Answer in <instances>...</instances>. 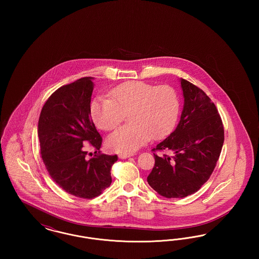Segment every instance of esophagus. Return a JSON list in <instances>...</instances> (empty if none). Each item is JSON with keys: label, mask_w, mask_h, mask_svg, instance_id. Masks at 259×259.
<instances>
[{"label": "esophagus", "mask_w": 259, "mask_h": 259, "mask_svg": "<svg viewBox=\"0 0 259 259\" xmlns=\"http://www.w3.org/2000/svg\"><path fill=\"white\" fill-rule=\"evenodd\" d=\"M133 155H134L133 153H125V152H121L118 156H119V158H120V159H125V158L131 157V156H133Z\"/></svg>", "instance_id": "34e87169"}]
</instances>
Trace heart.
Masks as SVG:
<instances>
[{
  "label": "heart",
  "instance_id": "heart-1",
  "mask_svg": "<svg viewBox=\"0 0 259 259\" xmlns=\"http://www.w3.org/2000/svg\"><path fill=\"white\" fill-rule=\"evenodd\" d=\"M111 99H98L91 104L94 122L105 131L115 129L126 117L130 123L112 133L108 148L131 153L152 139H161L177 122L180 102L169 85L155 87L144 81H127L111 91Z\"/></svg>",
  "mask_w": 259,
  "mask_h": 259
}]
</instances>
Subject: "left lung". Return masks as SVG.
Listing matches in <instances>:
<instances>
[{"label":"left lung","mask_w":259,"mask_h":259,"mask_svg":"<svg viewBox=\"0 0 259 259\" xmlns=\"http://www.w3.org/2000/svg\"><path fill=\"white\" fill-rule=\"evenodd\" d=\"M185 97L181 120L154 151L148 183L166 198H184L198 191L210 177L222 152L224 129L215 105L199 87L182 78ZM156 151L169 154L157 156Z\"/></svg>","instance_id":"obj_1"}]
</instances>
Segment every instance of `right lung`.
Here are the masks:
<instances>
[{"label": "right lung", "instance_id": "add662e5", "mask_svg": "<svg viewBox=\"0 0 259 259\" xmlns=\"http://www.w3.org/2000/svg\"><path fill=\"white\" fill-rule=\"evenodd\" d=\"M91 76L58 88L44 105L37 125L40 155L51 179L71 195L99 196L111 184L117 155L98 152L87 159L84 143L100 150L102 137L91 118Z\"/></svg>", "mask_w": 259, "mask_h": 259}]
</instances>
